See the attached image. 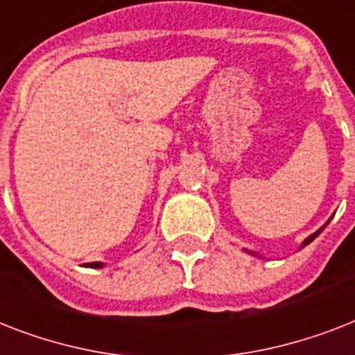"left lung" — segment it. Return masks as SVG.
<instances>
[{"label": "left lung", "mask_w": 355, "mask_h": 355, "mask_svg": "<svg viewBox=\"0 0 355 355\" xmlns=\"http://www.w3.org/2000/svg\"><path fill=\"white\" fill-rule=\"evenodd\" d=\"M328 223H330V221H328ZM328 223H326V225H328ZM326 225H324V227H326ZM324 227H322V228H319V230H317V232H315V234H311V236H309V237H306V239H304V243H302V247H306V245H309V243L313 241L315 237L319 236V234L322 232V230H324ZM247 252H248V250H247ZM250 254H254V252H250ZM254 256H256V254H254Z\"/></svg>", "instance_id": "8db88e82"}]
</instances>
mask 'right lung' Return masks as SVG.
Wrapping results in <instances>:
<instances>
[{
	"label": "right lung",
	"mask_w": 355,
	"mask_h": 355,
	"mask_svg": "<svg viewBox=\"0 0 355 355\" xmlns=\"http://www.w3.org/2000/svg\"><path fill=\"white\" fill-rule=\"evenodd\" d=\"M86 267H92V269H99V267H103L101 261H92V263H86Z\"/></svg>",
	"instance_id": "right-lung-1"
}]
</instances>
